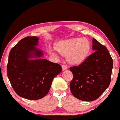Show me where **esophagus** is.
<instances>
[{
    "mask_svg": "<svg viewBox=\"0 0 120 120\" xmlns=\"http://www.w3.org/2000/svg\"><path fill=\"white\" fill-rule=\"evenodd\" d=\"M62 67V70H63V71H65V70L68 69V67L65 65H63Z\"/></svg>",
    "mask_w": 120,
    "mask_h": 120,
    "instance_id": "esophagus-1",
    "label": "esophagus"
}]
</instances>
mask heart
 Wrapping results in <instances>:
<instances>
[{
    "mask_svg": "<svg viewBox=\"0 0 120 120\" xmlns=\"http://www.w3.org/2000/svg\"><path fill=\"white\" fill-rule=\"evenodd\" d=\"M55 48L58 53L63 56L67 55V59L72 64H80L87 57L91 50V44L86 38H72L57 42ZM51 55L58 57L56 52L49 50Z\"/></svg>",
    "mask_w": 120,
    "mask_h": 120,
    "instance_id": "obj_1",
    "label": "heart"
}]
</instances>
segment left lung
<instances>
[{"label": "left lung", "instance_id": "left-lung-1", "mask_svg": "<svg viewBox=\"0 0 120 120\" xmlns=\"http://www.w3.org/2000/svg\"><path fill=\"white\" fill-rule=\"evenodd\" d=\"M92 50L94 53L82 63L70 68L73 74L70 91L75 98L82 101L98 99L110 83L113 61L107 48L93 38Z\"/></svg>", "mask_w": 120, "mask_h": 120}]
</instances>
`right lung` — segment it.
<instances>
[{
  "label": "right lung",
  "instance_id": "add662e5",
  "mask_svg": "<svg viewBox=\"0 0 120 120\" xmlns=\"http://www.w3.org/2000/svg\"><path fill=\"white\" fill-rule=\"evenodd\" d=\"M39 38L28 37L12 48L7 65L8 77L13 89L21 97L37 100L44 97L52 80L62 71L58 63L42 59L44 52L37 46Z\"/></svg>",
  "mask_w": 120,
  "mask_h": 120
}]
</instances>
